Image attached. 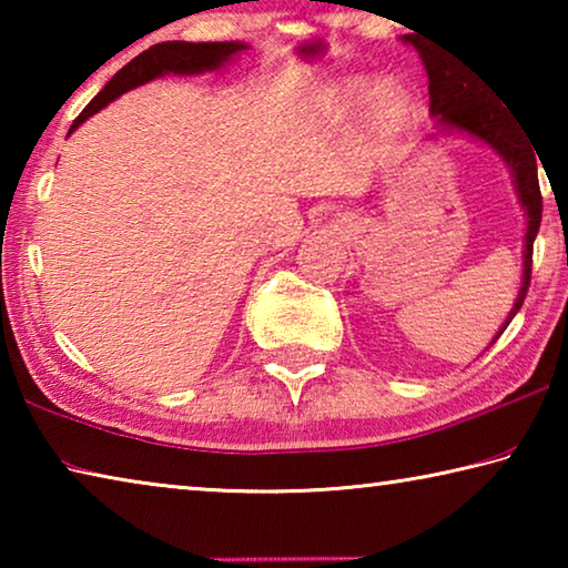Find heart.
Masks as SVG:
<instances>
[{
  "label": "heart",
  "mask_w": 568,
  "mask_h": 568,
  "mask_svg": "<svg viewBox=\"0 0 568 568\" xmlns=\"http://www.w3.org/2000/svg\"><path fill=\"white\" fill-rule=\"evenodd\" d=\"M371 98L368 114L381 138H396L408 128L413 118V100L403 84L386 80L371 92V82L363 77H348L335 84L333 100L341 112H355Z\"/></svg>",
  "instance_id": "obj_1"
}]
</instances>
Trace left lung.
I'll return each mask as SVG.
<instances>
[{
    "mask_svg": "<svg viewBox=\"0 0 568 568\" xmlns=\"http://www.w3.org/2000/svg\"><path fill=\"white\" fill-rule=\"evenodd\" d=\"M406 42L416 47L423 64L428 72V94H430V114H434L438 128L444 132H464L486 142L494 148L498 155L514 172V185L518 192V200L526 210V245H524V281L521 291L516 295V303L511 313L506 315V323L501 325V335L506 325L514 321V315L521 311L524 297L531 285V263H534V240L541 225V190H538V175H536V155L534 148L528 145L521 124L516 122L511 110L504 102H496L491 84H486L478 77L464 74L458 62H448L436 47H426L418 37L408 34ZM498 335L494 343L498 341Z\"/></svg>",
    "mask_w": 568,
    "mask_h": 568,
    "instance_id": "obj_1",
    "label": "left lung"
}]
</instances>
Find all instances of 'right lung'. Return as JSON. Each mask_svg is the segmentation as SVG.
<instances>
[{
  "instance_id": "add662e5",
  "label": "right lung",
  "mask_w": 568,
  "mask_h": 568,
  "mask_svg": "<svg viewBox=\"0 0 568 568\" xmlns=\"http://www.w3.org/2000/svg\"><path fill=\"white\" fill-rule=\"evenodd\" d=\"M243 50H247V44L243 42H162L150 47V50L124 64L122 70L104 84V90L80 112V118L72 122L70 134L80 128L84 120L92 118L94 112H100L102 108H108L112 100H118L122 92L140 88V84H145L168 72L200 74L207 70H217V67H223L230 60V57Z\"/></svg>"
}]
</instances>
